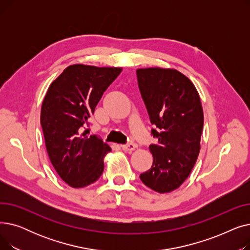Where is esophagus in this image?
Masks as SVG:
<instances>
[{
  "label": "esophagus",
  "instance_id": "1",
  "mask_svg": "<svg viewBox=\"0 0 250 250\" xmlns=\"http://www.w3.org/2000/svg\"><path fill=\"white\" fill-rule=\"evenodd\" d=\"M136 147H137L136 144H133V143L127 144V145H123L122 146L123 150L125 151V152H132V151H134L136 149Z\"/></svg>",
  "mask_w": 250,
  "mask_h": 250
}]
</instances>
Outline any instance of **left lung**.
I'll use <instances>...</instances> for the list:
<instances>
[{"instance_id":"1","label":"left lung","mask_w":250,"mask_h":250,"mask_svg":"<svg viewBox=\"0 0 250 250\" xmlns=\"http://www.w3.org/2000/svg\"><path fill=\"white\" fill-rule=\"evenodd\" d=\"M141 95L158 143L149 148L153 165L140 178L146 187L167 193L177 189L190 174L201 150L204 112L198 90L175 69H138Z\"/></svg>"}]
</instances>
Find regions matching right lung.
<instances>
[{
	"label": "right lung",
	"instance_id": "add662e5",
	"mask_svg": "<svg viewBox=\"0 0 250 250\" xmlns=\"http://www.w3.org/2000/svg\"><path fill=\"white\" fill-rule=\"evenodd\" d=\"M122 71L75 63L48 87L41 112L45 147L57 173L71 188H85L103 172V159L111 148L83 129L104 91Z\"/></svg>",
	"mask_w": 250,
	"mask_h": 250
}]
</instances>
